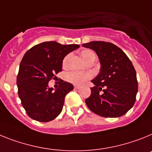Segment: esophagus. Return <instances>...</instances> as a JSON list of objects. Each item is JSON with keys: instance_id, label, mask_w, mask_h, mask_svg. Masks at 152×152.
Instances as JSON below:
<instances>
[{"instance_id": "34e87169", "label": "esophagus", "mask_w": 152, "mask_h": 152, "mask_svg": "<svg viewBox=\"0 0 152 152\" xmlns=\"http://www.w3.org/2000/svg\"><path fill=\"white\" fill-rule=\"evenodd\" d=\"M74 89H80V86H74Z\"/></svg>"}]
</instances>
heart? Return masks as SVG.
I'll return each mask as SVG.
<instances>
[{"label": "heart", "mask_w": 152, "mask_h": 152, "mask_svg": "<svg viewBox=\"0 0 152 152\" xmlns=\"http://www.w3.org/2000/svg\"><path fill=\"white\" fill-rule=\"evenodd\" d=\"M82 57L86 62H88L92 58L96 57V55L90 50H85L81 53ZM69 58V54L66 55L63 60V66L66 67L68 63ZM92 77V74L89 72H71L68 73L66 76V79L69 82L72 83L74 85H82L86 81L89 80Z\"/></svg>", "instance_id": "obj_1"}]
</instances>
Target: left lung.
<instances>
[{
    "mask_svg": "<svg viewBox=\"0 0 152 152\" xmlns=\"http://www.w3.org/2000/svg\"><path fill=\"white\" fill-rule=\"evenodd\" d=\"M97 53L101 63L99 74L92 80L91 95L86 104L92 112L105 118L123 115L136 100V72L127 55L109 42L92 41L83 44Z\"/></svg>",
    "mask_w": 152,
    "mask_h": 152,
    "instance_id": "obj_1",
    "label": "left lung"
}]
</instances>
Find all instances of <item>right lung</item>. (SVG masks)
I'll use <instances>...</instances> for the list:
<instances>
[{
    "mask_svg": "<svg viewBox=\"0 0 152 152\" xmlns=\"http://www.w3.org/2000/svg\"><path fill=\"white\" fill-rule=\"evenodd\" d=\"M77 44L62 45L43 42L24 54L17 76L18 96L29 117L41 122L56 118L62 112L65 96L73 89L72 84L60 80L59 88H49L50 80L62 71L63 58L79 48Z\"/></svg>",
    "mask_w": 152,
    "mask_h": 152,
    "instance_id": "1",
    "label": "right lung"
}]
</instances>
